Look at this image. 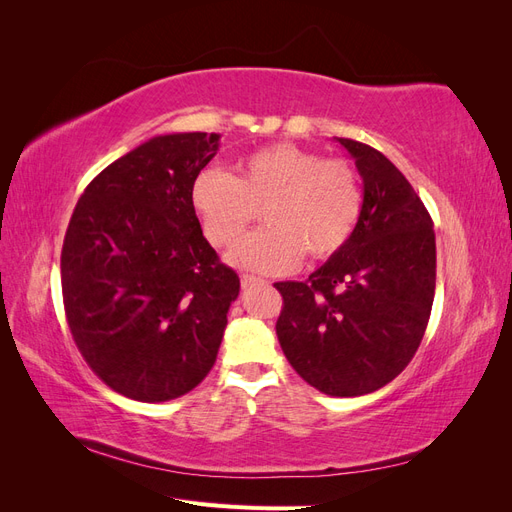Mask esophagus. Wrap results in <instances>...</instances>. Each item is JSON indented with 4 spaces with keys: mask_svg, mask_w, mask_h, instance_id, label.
<instances>
[{
    "mask_svg": "<svg viewBox=\"0 0 512 512\" xmlns=\"http://www.w3.org/2000/svg\"><path fill=\"white\" fill-rule=\"evenodd\" d=\"M256 284H265V280H260L256 275H241V286L243 288H252Z\"/></svg>",
    "mask_w": 512,
    "mask_h": 512,
    "instance_id": "1",
    "label": "esophagus"
}]
</instances>
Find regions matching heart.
Segmentation results:
<instances>
[{"instance_id": "obj_1", "label": "heart", "mask_w": 512, "mask_h": 512, "mask_svg": "<svg viewBox=\"0 0 512 512\" xmlns=\"http://www.w3.org/2000/svg\"><path fill=\"white\" fill-rule=\"evenodd\" d=\"M190 200L215 247L235 245L262 209L267 228L243 239L228 260L260 273H284L305 252L320 260L342 250L359 224L363 190L346 160L275 143L247 153L230 175L203 170Z\"/></svg>"}]
</instances>
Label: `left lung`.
I'll return each mask as SVG.
<instances>
[{
    "label": "left lung",
    "instance_id": "obj_1",
    "mask_svg": "<svg viewBox=\"0 0 512 512\" xmlns=\"http://www.w3.org/2000/svg\"><path fill=\"white\" fill-rule=\"evenodd\" d=\"M363 179L359 224L305 282H280L275 331L314 389L359 397L395 380L425 335L436 292V235L408 179L382 153L337 138Z\"/></svg>",
    "mask_w": 512,
    "mask_h": 512
}]
</instances>
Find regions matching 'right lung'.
Returning a JSON list of instances; mask_svg holds the SVG:
<instances>
[{"label": "right lung", "mask_w": 512, "mask_h": 512, "mask_svg": "<svg viewBox=\"0 0 512 512\" xmlns=\"http://www.w3.org/2000/svg\"><path fill=\"white\" fill-rule=\"evenodd\" d=\"M220 134L156 136L94 177L61 247V292L76 348L113 391L158 404L211 371L239 275L220 262L192 183Z\"/></svg>", "instance_id": "obj_1"}]
</instances>
